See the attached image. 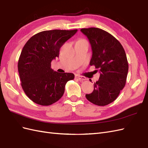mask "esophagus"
Returning <instances> with one entry per match:
<instances>
[{
    "label": "esophagus",
    "mask_w": 148,
    "mask_h": 148,
    "mask_svg": "<svg viewBox=\"0 0 148 148\" xmlns=\"http://www.w3.org/2000/svg\"><path fill=\"white\" fill-rule=\"evenodd\" d=\"M75 78H77L79 81H84V80H86V77H83V76H81V75H75Z\"/></svg>",
    "instance_id": "34e87169"
}]
</instances>
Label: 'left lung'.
<instances>
[{
    "label": "left lung",
    "mask_w": 148,
    "mask_h": 148,
    "mask_svg": "<svg viewBox=\"0 0 148 148\" xmlns=\"http://www.w3.org/2000/svg\"><path fill=\"white\" fill-rule=\"evenodd\" d=\"M81 31L91 45L90 65L100 72L93 92L86 94V97L94 104L104 106L115 101L126 85L129 68L126 52L119 42L103 29L84 28Z\"/></svg>",
    "instance_id": "1"
}]
</instances>
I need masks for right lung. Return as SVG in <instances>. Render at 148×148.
I'll return each instance as SVG.
<instances>
[{"label":"right lung","instance_id":"obj_1","mask_svg":"<svg viewBox=\"0 0 148 148\" xmlns=\"http://www.w3.org/2000/svg\"><path fill=\"white\" fill-rule=\"evenodd\" d=\"M77 29L51 30L36 34L22 49L18 71L24 92L34 103L41 106L54 104L62 97L73 73H59L51 69V61L59 57L60 48Z\"/></svg>","mask_w":148,"mask_h":148}]
</instances>
